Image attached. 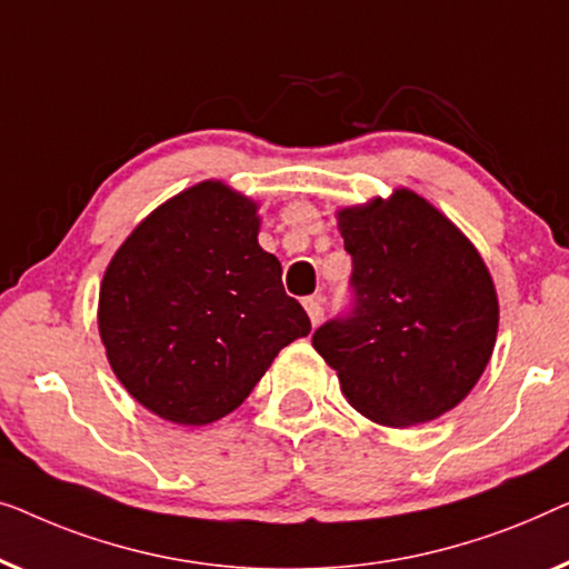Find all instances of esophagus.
<instances>
[{
  "label": "esophagus",
  "instance_id": "obj_1",
  "mask_svg": "<svg viewBox=\"0 0 569 569\" xmlns=\"http://www.w3.org/2000/svg\"><path fill=\"white\" fill-rule=\"evenodd\" d=\"M303 309H307L311 325L317 327L319 322H322L325 309H322V301H319V296H309V299H303Z\"/></svg>",
  "mask_w": 569,
  "mask_h": 569
}]
</instances>
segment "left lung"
Instances as JSON below:
<instances>
[{
  "label": "left lung",
  "instance_id": "obj_1",
  "mask_svg": "<svg viewBox=\"0 0 569 569\" xmlns=\"http://www.w3.org/2000/svg\"><path fill=\"white\" fill-rule=\"evenodd\" d=\"M356 307L311 346L368 420L410 428L441 418L490 363L500 307L482 254L433 203L397 188L338 211Z\"/></svg>",
  "mask_w": 569,
  "mask_h": 569
}]
</instances>
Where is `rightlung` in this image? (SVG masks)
<instances>
[{
  "label": "right lung",
  "mask_w": 569,
  "mask_h": 569,
  "mask_svg": "<svg viewBox=\"0 0 569 569\" xmlns=\"http://www.w3.org/2000/svg\"><path fill=\"white\" fill-rule=\"evenodd\" d=\"M258 203L203 180L154 208L106 268L98 327L136 402L174 426H208L250 397L311 322L258 244Z\"/></svg>",
  "instance_id": "right-lung-1"
}]
</instances>
